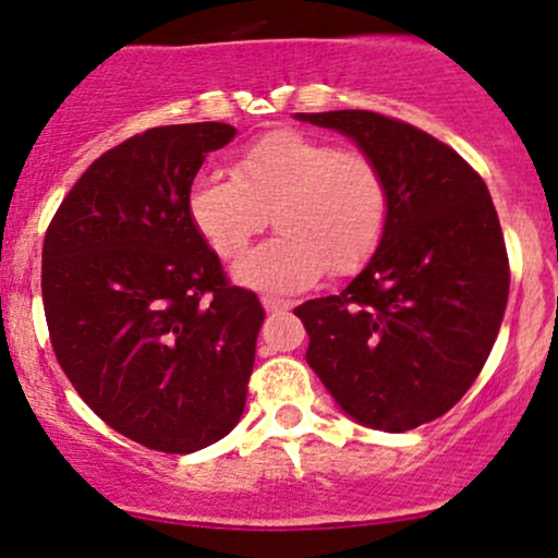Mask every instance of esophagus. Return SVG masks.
Returning a JSON list of instances; mask_svg holds the SVG:
<instances>
[{
    "label": "esophagus",
    "mask_w": 558,
    "mask_h": 558,
    "mask_svg": "<svg viewBox=\"0 0 558 558\" xmlns=\"http://www.w3.org/2000/svg\"><path fill=\"white\" fill-rule=\"evenodd\" d=\"M262 306H265V312H270V315H278V312H288V310H293L291 301H286V299H275V296H262Z\"/></svg>",
    "instance_id": "esophagus-1"
}]
</instances>
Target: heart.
Returning a JSON list of instances; mask_svg holds the SVG:
<instances>
[{"label":"heart","mask_w":558,"mask_h":558,"mask_svg":"<svg viewBox=\"0 0 558 558\" xmlns=\"http://www.w3.org/2000/svg\"><path fill=\"white\" fill-rule=\"evenodd\" d=\"M280 233L243 254L233 278L293 293L373 257L388 226V189L364 155L338 151L299 131H272L243 146L230 175L202 170L189 189V217L209 246L235 257L270 220Z\"/></svg>","instance_id":"obj_1"}]
</instances>
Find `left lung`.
Here are the masks:
<instances>
[{
	"label": "left lung",
	"instance_id": "left-lung-1",
	"mask_svg": "<svg viewBox=\"0 0 558 558\" xmlns=\"http://www.w3.org/2000/svg\"><path fill=\"white\" fill-rule=\"evenodd\" d=\"M293 118L354 141L388 189L386 233L362 272L293 310L306 364L360 425L414 430L462 399L501 328L509 259L488 185L451 146L386 114Z\"/></svg>",
	"mask_w": 558,
	"mask_h": 558
}]
</instances>
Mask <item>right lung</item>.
I'll return each mask as SVG.
<instances>
[{
	"label": "right lung",
	"instance_id": "obj_1",
	"mask_svg": "<svg viewBox=\"0 0 558 558\" xmlns=\"http://www.w3.org/2000/svg\"><path fill=\"white\" fill-rule=\"evenodd\" d=\"M228 123L149 128L88 165L44 239L57 362L112 430L191 453L239 425L262 328L189 217V189Z\"/></svg>",
	"mask_w": 558,
	"mask_h": 558
}]
</instances>
